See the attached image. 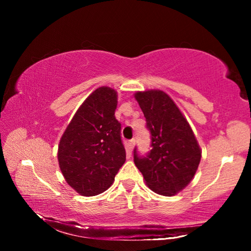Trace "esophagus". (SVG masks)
<instances>
[{
  "label": "esophagus",
  "instance_id": "esophagus-1",
  "mask_svg": "<svg viewBox=\"0 0 251 251\" xmlns=\"http://www.w3.org/2000/svg\"><path fill=\"white\" fill-rule=\"evenodd\" d=\"M134 145H135V139H130V141H128V143H127V152H128V154H130V152L133 151Z\"/></svg>",
  "mask_w": 251,
  "mask_h": 251
}]
</instances>
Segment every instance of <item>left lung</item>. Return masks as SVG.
Here are the masks:
<instances>
[{
	"instance_id": "1",
	"label": "left lung",
	"mask_w": 251,
	"mask_h": 251,
	"mask_svg": "<svg viewBox=\"0 0 251 251\" xmlns=\"http://www.w3.org/2000/svg\"><path fill=\"white\" fill-rule=\"evenodd\" d=\"M135 99L151 131V150L141 156L135 148L134 163L152 192L174 196L196 174L201 158V147L188 122L166 93L137 92Z\"/></svg>"
}]
</instances>
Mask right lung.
Here are the masks:
<instances>
[{
  "label": "right lung",
  "instance_id": "right-lung-1",
  "mask_svg": "<svg viewBox=\"0 0 251 251\" xmlns=\"http://www.w3.org/2000/svg\"><path fill=\"white\" fill-rule=\"evenodd\" d=\"M116 106L117 92L99 87L80 105L59 141V168L83 196L107 190L126 160Z\"/></svg>",
  "mask_w": 251,
  "mask_h": 251
}]
</instances>
